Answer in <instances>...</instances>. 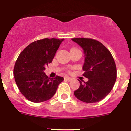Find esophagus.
Here are the masks:
<instances>
[{"label": "esophagus", "instance_id": "obj_1", "mask_svg": "<svg viewBox=\"0 0 131 131\" xmlns=\"http://www.w3.org/2000/svg\"><path fill=\"white\" fill-rule=\"evenodd\" d=\"M65 80H66V81H71V80H72V79L70 78V77H65Z\"/></svg>", "mask_w": 131, "mask_h": 131}]
</instances>
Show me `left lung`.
<instances>
[{"label": "left lung", "mask_w": 131, "mask_h": 131, "mask_svg": "<svg viewBox=\"0 0 131 131\" xmlns=\"http://www.w3.org/2000/svg\"><path fill=\"white\" fill-rule=\"evenodd\" d=\"M84 50V71L87 82L79 81L80 86L74 94L79 100L95 103L105 98L112 91L117 78L115 61L109 50L101 42L87 38L71 39Z\"/></svg>", "instance_id": "8db88e82"}]
</instances>
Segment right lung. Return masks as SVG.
Listing matches in <instances>:
<instances>
[{
  "mask_svg": "<svg viewBox=\"0 0 131 131\" xmlns=\"http://www.w3.org/2000/svg\"><path fill=\"white\" fill-rule=\"evenodd\" d=\"M63 40H38L29 45L19 55L14 68V77L21 93L27 100L36 103L49 100L63 81V77L50 79L44 72Z\"/></svg>",
  "mask_w": 131,
  "mask_h": 131,
  "instance_id": "1",
  "label": "right lung"
}]
</instances>
